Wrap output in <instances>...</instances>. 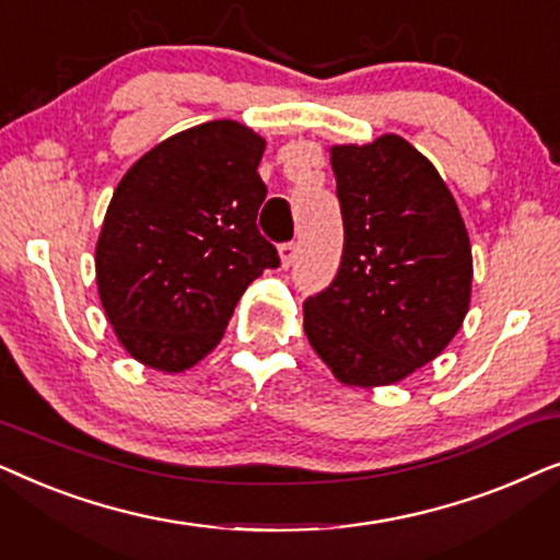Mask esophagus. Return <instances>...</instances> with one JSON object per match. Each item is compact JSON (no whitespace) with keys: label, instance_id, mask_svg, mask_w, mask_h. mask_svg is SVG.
<instances>
[{"label":"esophagus","instance_id":"esophagus-1","mask_svg":"<svg viewBox=\"0 0 560 560\" xmlns=\"http://www.w3.org/2000/svg\"><path fill=\"white\" fill-rule=\"evenodd\" d=\"M278 255H280V265L282 267H290L295 262V255H298V247H295V242H285V244H280L278 247Z\"/></svg>","mask_w":560,"mask_h":560}]
</instances>
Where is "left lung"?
Here are the masks:
<instances>
[{
  "instance_id": "left-lung-1",
  "label": "left lung",
  "mask_w": 560,
  "mask_h": 560,
  "mask_svg": "<svg viewBox=\"0 0 560 560\" xmlns=\"http://www.w3.org/2000/svg\"><path fill=\"white\" fill-rule=\"evenodd\" d=\"M343 255L303 305L311 347L349 387L395 385L433 362L471 303V244L431 160L397 135L334 144Z\"/></svg>"
}]
</instances>
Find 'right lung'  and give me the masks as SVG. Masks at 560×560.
Listing matches in <instances>:
<instances>
[{"label":"right lung","instance_id":"right-lung-1","mask_svg":"<svg viewBox=\"0 0 560 560\" xmlns=\"http://www.w3.org/2000/svg\"><path fill=\"white\" fill-rule=\"evenodd\" d=\"M265 140L232 119L167 137L114 190L96 242L98 301L121 347L160 372L213 351L252 280L278 267L259 234Z\"/></svg>","mask_w":560,"mask_h":560}]
</instances>
